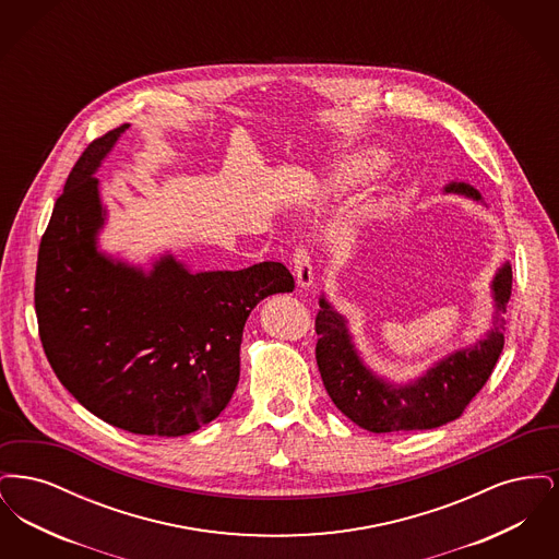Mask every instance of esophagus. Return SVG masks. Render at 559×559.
I'll use <instances>...</instances> for the list:
<instances>
[{
  "mask_svg": "<svg viewBox=\"0 0 559 559\" xmlns=\"http://www.w3.org/2000/svg\"><path fill=\"white\" fill-rule=\"evenodd\" d=\"M293 274H295V281H297V287L310 289L314 285L312 260H310V253L304 247L295 249V253H293Z\"/></svg>",
  "mask_w": 559,
  "mask_h": 559,
  "instance_id": "1",
  "label": "esophagus"
}]
</instances>
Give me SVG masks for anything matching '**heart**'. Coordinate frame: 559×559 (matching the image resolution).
Wrapping results in <instances>:
<instances>
[{
  "instance_id": "obj_1",
  "label": "heart",
  "mask_w": 559,
  "mask_h": 559,
  "mask_svg": "<svg viewBox=\"0 0 559 559\" xmlns=\"http://www.w3.org/2000/svg\"><path fill=\"white\" fill-rule=\"evenodd\" d=\"M385 155L379 148H360L342 160H337L322 176H314L301 190V201L310 207H322L333 197H340L349 188L362 185L383 165Z\"/></svg>"
}]
</instances>
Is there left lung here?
<instances>
[{"label":"left lung","mask_w":559,"mask_h":559,"mask_svg":"<svg viewBox=\"0 0 559 559\" xmlns=\"http://www.w3.org/2000/svg\"><path fill=\"white\" fill-rule=\"evenodd\" d=\"M444 194H459L486 205L478 188L467 182L447 185ZM490 295L495 308L490 329L472 346L442 356L406 383L372 371L354 344L346 317L320 295L317 365L326 394L347 419L372 433L433 429L454 421L488 381L506 346L503 314L511 297L509 262L495 272Z\"/></svg>","instance_id":"1"}]
</instances>
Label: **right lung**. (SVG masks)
I'll list each match as a JSON object with an SVG mask.
<instances>
[{"instance_id":"right-lung-1","label":"right lung","mask_w":559,"mask_h":559,"mask_svg":"<svg viewBox=\"0 0 559 559\" xmlns=\"http://www.w3.org/2000/svg\"><path fill=\"white\" fill-rule=\"evenodd\" d=\"M121 126L94 140L41 237L35 312L46 356L81 406L140 436H187L233 399L251 310L293 292L281 262L192 272L169 251L151 267L100 249L107 205L94 178Z\"/></svg>"}]
</instances>
